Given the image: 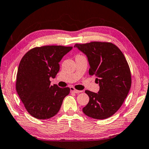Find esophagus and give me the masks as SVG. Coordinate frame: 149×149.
<instances>
[{
  "label": "esophagus",
  "instance_id": "esophagus-1",
  "mask_svg": "<svg viewBox=\"0 0 149 149\" xmlns=\"http://www.w3.org/2000/svg\"><path fill=\"white\" fill-rule=\"evenodd\" d=\"M70 91L72 92H74V93H81V92H82V91L77 90V89H75L74 87H70Z\"/></svg>",
  "mask_w": 149,
  "mask_h": 149
}]
</instances>
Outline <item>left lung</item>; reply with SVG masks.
<instances>
[{
	"instance_id": "1",
	"label": "left lung",
	"mask_w": 149,
	"mask_h": 149,
	"mask_svg": "<svg viewBox=\"0 0 149 149\" xmlns=\"http://www.w3.org/2000/svg\"><path fill=\"white\" fill-rule=\"evenodd\" d=\"M74 47L88 58L89 74L95 75L97 93L86 90L89 103L83 108L87 116L104 119L114 115L123 103L131 86V71L127 60L117 46L111 42H91Z\"/></svg>"
}]
</instances>
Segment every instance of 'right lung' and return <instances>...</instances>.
I'll list each match as a JSON object with an SVG mask.
<instances>
[{
    "instance_id": "1",
    "label": "right lung",
    "mask_w": 149,
    "mask_h": 149,
    "mask_svg": "<svg viewBox=\"0 0 149 149\" xmlns=\"http://www.w3.org/2000/svg\"><path fill=\"white\" fill-rule=\"evenodd\" d=\"M72 46L36 47L25 54L20 60L16 75V89L27 111L38 119H47L58 113L63 99L70 93L69 87L50 86L55 78L63 56Z\"/></svg>"
}]
</instances>
